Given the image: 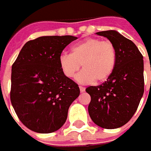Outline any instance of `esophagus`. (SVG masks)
Here are the masks:
<instances>
[{
	"label": "esophagus",
	"instance_id": "obj_1",
	"mask_svg": "<svg viewBox=\"0 0 151 151\" xmlns=\"http://www.w3.org/2000/svg\"><path fill=\"white\" fill-rule=\"evenodd\" d=\"M79 88H80V91H81V92H84L85 91H86V88L83 87V86H80Z\"/></svg>",
	"mask_w": 151,
	"mask_h": 151
}]
</instances>
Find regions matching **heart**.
<instances>
[{
    "instance_id": "1",
    "label": "heart",
    "mask_w": 151,
    "mask_h": 151,
    "mask_svg": "<svg viewBox=\"0 0 151 151\" xmlns=\"http://www.w3.org/2000/svg\"><path fill=\"white\" fill-rule=\"evenodd\" d=\"M116 60V50L111 42L89 38L72 46L70 55H61L59 63L64 75L69 78L74 77L82 65L84 70L76 76V81L91 84L95 81H106L113 73Z\"/></svg>"
}]
</instances>
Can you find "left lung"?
Here are the masks:
<instances>
[{"label":"left lung","mask_w":151,"mask_h":151,"mask_svg":"<svg viewBox=\"0 0 151 151\" xmlns=\"http://www.w3.org/2000/svg\"><path fill=\"white\" fill-rule=\"evenodd\" d=\"M113 44L117 60L112 75L102 84L91 86L88 112L91 120L103 129H118L136 112L144 94V60L131 40L116 30L96 32Z\"/></svg>","instance_id":"obj_1"}]
</instances>
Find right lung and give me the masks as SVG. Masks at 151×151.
<instances>
[{
	"mask_svg": "<svg viewBox=\"0 0 151 151\" xmlns=\"http://www.w3.org/2000/svg\"><path fill=\"white\" fill-rule=\"evenodd\" d=\"M74 36H43L28 41L12 67L11 101L29 129L49 134L60 129L70 104L80 95L78 85L61 70L63 50Z\"/></svg>",
	"mask_w": 151,
	"mask_h": 151,
	"instance_id": "right-lung-1",
	"label": "right lung"
}]
</instances>
